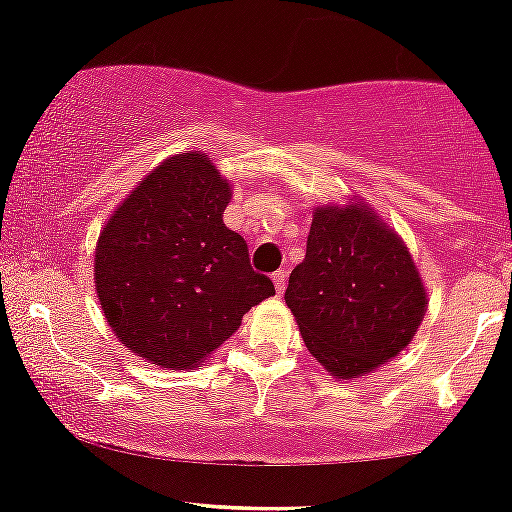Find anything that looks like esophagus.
<instances>
[{"mask_svg":"<svg viewBox=\"0 0 512 512\" xmlns=\"http://www.w3.org/2000/svg\"><path fill=\"white\" fill-rule=\"evenodd\" d=\"M285 280H287V273H285V271H278V273H273L275 292H278V295H283V292H285Z\"/></svg>","mask_w":512,"mask_h":512,"instance_id":"esophagus-1","label":"esophagus"}]
</instances>
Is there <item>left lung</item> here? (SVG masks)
<instances>
[{"instance_id":"8db88e82","label":"left lung","mask_w":512,"mask_h":512,"mask_svg":"<svg viewBox=\"0 0 512 512\" xmlns=\"http://www.w3.org/2000/svg\"><path fill=\"white\" fill-rule=\"evenodd\" d=\"M304 346L338 380L399 355L428 307L404 241L365 203L317 208L285 290Z\"/></svg>"}]
</instances>
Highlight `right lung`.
Masks as SVG:
<instances>
[{
    "label": "right lung",
    "instance_id": "add662e5",
    "mask_svg": "<svg viewBox=\"0 0 512 512\" xmlns=\"http://www.w3.org/2000/svg\"><path fill=\"white\" fill-rule=\"evenodd\" d=\"M229 198L208 154L183 152L137 183L103 227L96 295L118 341L152 365L198 367L275 295L244 237L222 222Z\"/></svg>",
    "mask_w": 512,
    "mask_h": 512
}]
</instances>
